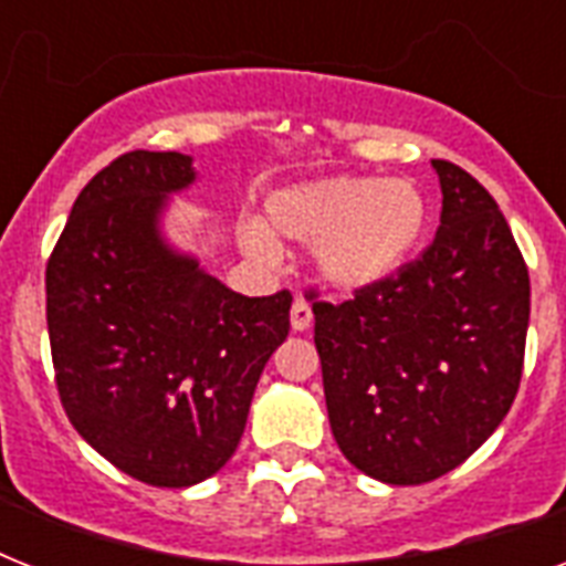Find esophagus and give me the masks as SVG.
<instances>
[{
  "mask_svg": "<svg viewBox=\"0 0 566 566\" xmlns=\"http://www.w3.org/2000/svg\"><path fill=\"white\" fill-rule=\"evenodd\" d=\"M291 326L293 332H305L311 326V305L302 296L293 300V308H291Z\"/></svg>",
  "mask_w": 566,
  "mask_h": 566,
  "instance_id": "1",
  "label": "esophagus"
}]
</instances>
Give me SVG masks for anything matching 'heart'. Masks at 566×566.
Returning <instances> with one entry per match:
<instances>
[{"label": "heart", "mask_w": 566, "mask_h": 566, "mask_svg": "<svg viewBox=\"0 0 566 566\" xmlns=\"http://www.w3.org/2000/svg\"><path fill=\"white\" fill-rule=\"evenodd\" d=\"M426 226L422 193L405 179L326 176L275 190L266 199V229L247 226L249 255L273 261L275 238L314 247L319 275L332 287H376L405 264Z\"/></svg>", "instance_id": "1"}]
</instances>
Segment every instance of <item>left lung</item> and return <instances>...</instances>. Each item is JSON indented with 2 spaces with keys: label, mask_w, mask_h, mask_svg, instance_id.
<instances>
[{
  "label": "left lung",
  "mask_w": 566,
  "mask_h": 566,
  "mask_svg": "<svg viewBox=\"0 0 566 566\" xmlns=\"http://www.w3.org/2000/svg\"><path fill=\"white\" fill-rule=\"evenodd\" d=\"M438 234L353 300H319L314 344L332 434L361 473L434 482L473 455L509 413L523 376L528 270L500 205L467 170L431 161Z\"/></svg>",
  "instance_id": "1"
}]
</instances>
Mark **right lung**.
<instances>
[{"label": "right lung", "instance_id": "1", "mask_svg": "<svg viewBox=\"0 0 566 566\" xmlns=\"http://www.w3.org/2000/svg\"><path fill=\"white\" fill-rule=\"evenodd\" d=\"M193 158L135 149L78 193L46 264L55 385L75 431L137 482L190 488L240 443L291 291L240 296L158 231Z\"/></svg>", "mask_w": 566, "mask_h": 566}]
</instances>
